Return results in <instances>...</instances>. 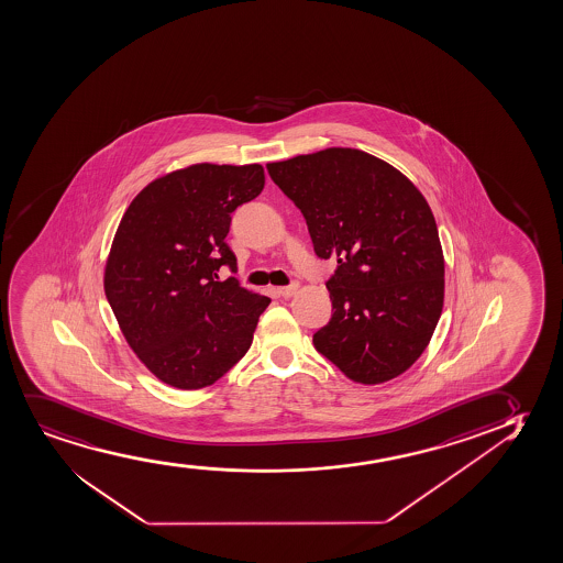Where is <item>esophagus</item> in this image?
<instances>
[{
	"mask_svg": "<svg viewBox=\"0 0 563 563\" xmlns=\"http://www.w3.org/2000/svg\"><path fill=\"white\" fill-rule=\"evenodd\" d=\"M297 291H299V285L297 284L285 285V287H279L278 289L279 295L285 297V299H289V297H292Z\"/></svg>",
	"mask_w": 563,
	"mask_h": 563,
	"instance_id": "1",
	"label": "esophagus"
}]
</instances>
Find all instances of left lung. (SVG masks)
I'll return each instance as SVG.
<instances>
[{
    "instance_id": "8db88e82",
    "label": "left lung",
    "mask_w": 563,
    "mask_h": 563,
    "mask_svg": "<svg viewBox=\"0 0 563 563\" xmlns=\"http://www.w3.org/2000/svg\"><path fill=\"white\" fill-rule=\"evenodd\" d=\"M299 207L320 258L336 261L333 316L313 346L360 385L406 373L442 316L445 263L434 214L396 167L356 148L266 164Z\"/></svg>"
}]
</instances>
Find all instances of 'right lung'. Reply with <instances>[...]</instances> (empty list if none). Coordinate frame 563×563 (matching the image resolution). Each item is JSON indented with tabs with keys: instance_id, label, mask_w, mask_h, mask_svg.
<instances>
[{
	"instance_id": "add662e5",
	"label": "right lung",
	"mask_w": 563,
	"mask_h": 563,
	"mask_svg": "<svg viewBox=\"0 0 563 563\" xmlns=\"http://www.w3.org/2000/svg\"><path fill=\"white\" fill-rule=\"evenodd\" d=\"M264 188L263 165L196 164L152 180L115 230L104 292L136 357L165 385L200 390L250 350L271 299L238 279L224 238Z\"/></svg>"
}]
</instances>
